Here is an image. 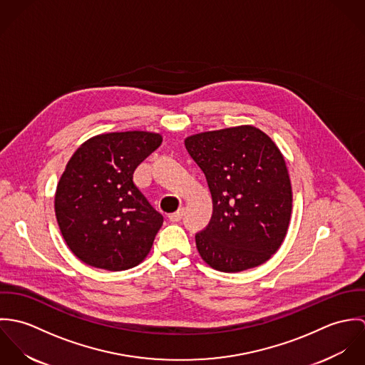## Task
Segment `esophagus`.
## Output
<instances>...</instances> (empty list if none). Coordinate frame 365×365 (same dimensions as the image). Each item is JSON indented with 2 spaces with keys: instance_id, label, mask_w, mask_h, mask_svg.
<instances>
[{
  "instance_id": "34e87169",
  "label": "esophagus",
  "mask_w": 365,
  "mask_h": 365,
  "mask_svg": "<svg viewBox=\"0 0 365 365\" xmlns=\"http://www.w3.org/2000/svg\"><path fill=\"white\" fill-rule=\"evenodd\" d=\"M182 215H184V209H178V210L170 213V215H168V219H170V222H180L181 217H182Z\"/></svg>"
}]
</instances>
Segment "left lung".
I'll return each instance as SVG.
<instances>
[{"mask_svg": "<svg viewBox=\"0 0 365 365\" xmlns=\"http://www.w3.org/2000/svg\"><path fill=\"white\" fill-rule=\"evenodd\" d=\"M184 143L207 177L213 204L207 229L195 235L202 260L222 272L269 260L292 212L291 180L278 146L252 125L197 133Z\"/></svg>", "mask_w": 365, "mask_h": 365, "instance_id": "1", "label": "left lung"}]
</instances>
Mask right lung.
I'll return each mask as SVG.
<instances>
[{
	"mask_svg": "<svg viewBox=\"0 0 365 365\" xmlns=\"http://www.w3.org/2000/svg\"><path fill=\"white\" fill-rule=\"evenodd\" d=\"M161 142V135L145 130L103 133L68 160L56 188L54 212L78 260L122 271L146 259L163 216L135 185L133 173Z\"/></svg>",
	"mask_w": 365,
	"mask_h": 365,
	"instance_id": "obj_1",
	"label": "right lung"
}]
</instances>
